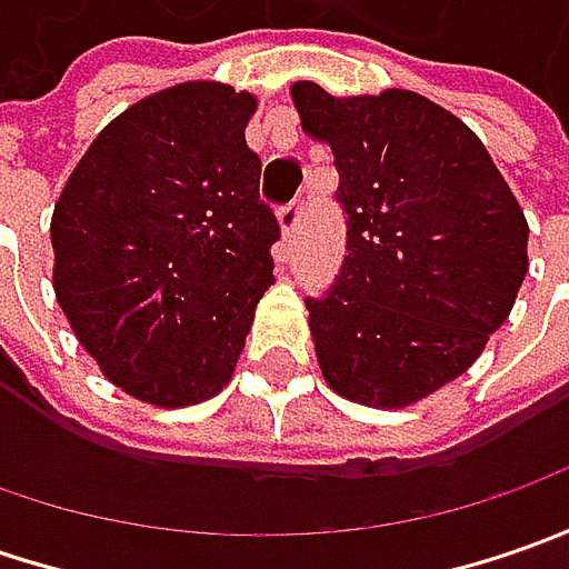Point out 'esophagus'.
Segmentation results:
<instances>
[{"label":"esophagus","instance_id":"1","mask_svg":"<svg viewBox=\"0 0 569 569\" xmlns=\"http://www.w3.org/2000/svg\"><path fill=\"white\" fill-rule=\"evenodd\" d=\"M300 218H303V199H295V202L278 208V224L284 230V237H295V230L300 228Z\"/></svg>","mask_w":569,"mask_h":569}]
</instances>
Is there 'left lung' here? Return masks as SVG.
<instances>
[{
  "mask_svg": "<svg viewBox=\"0 0 569 569\" xmlns=\"http://www.w3.org/2000/svg\"><path fill=\"white\" fill-rule=\"evenodd\" d=\"M300 126L339 167L348 256L310 332L326 382L405 408L462 377L513 310L529 224L488 148L415 91L336 98L291 84Z\"/></svg>",
  "mask_w": 569,
  "mask_h": 569,
  "instance_id": "1",
  "label": "left lung"
}]
</instances>
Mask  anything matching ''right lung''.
<instances>
[{
    "label": "right lung",
    "instance_id": "obj_1",
    "mask_svg": "<svg viewBox=\"0 0 569 569\" xmlns=\"http://www.w3.org/2000/svg\"><path fill=\"white\" fill-rule=\"evenodd\" d=\"M250 91L183 81L110 120L50 221L53 291L103 377L158 408L228 386L281 237L247 144Z\"/></svg>",
    "mask_w": 569,
    "mask_h": 569
}]
</instances>
